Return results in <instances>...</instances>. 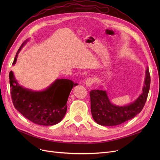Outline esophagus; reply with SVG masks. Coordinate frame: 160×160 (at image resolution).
<instances>
[{
  "mask_svg": "<svg viewBox=\"0 0 160 160\" xmlns=\"http://www.w3.org/2000/svg\"><path fill=\"white\" fill-rule=\"evenodd\" d=\"M93 80L92 78H88L86 80V85L88 87H90L92 84H93Z\"/></svg>",
  "mask_w": 160,
  "mask_h": 160,
  "instance_id": "esophagus-1",
  "label": "esophagus"
}]
</instances>
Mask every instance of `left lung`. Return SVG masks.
I'll list each match as a JSON object with an SVG mask.
<instances>
[{
  "label": "left lung",
  "instance_id": "1",
  "mask_svg": "<svg viewBox=\"0 0 160 160\" xmlns=\"http://www.w3.org/2000/svg\"><path fill=\"white\" fill-rule=\"evenodd\" d=\"M150 85L148 67L145 71V78L142 93L135 101L125 106L112 104L104 90L90 91L91 112L95 121L102 126H116L133 118L139 113L147 101Z\"/></svg>",
  "mask_w": 160,
  "mask_h": 160
}]
</instances>
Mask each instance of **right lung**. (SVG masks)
<instances>
[{
  "instance_id": "1",
  "label": "right lung",
  "mask_w": 160,
  "mask_h": 160,
  "mask_svg": "<svg viewBox=\"0 0 160 160\" xmlns=\"http://www.w3.org/2000/svg\"><path fill=\"white\" fill-rule=\"evenodd\" d=\"M27 39L17 52L13 65ZM11 96L14 107L32 122L43 126H51L60 122L67 112V102L71 91L78 83L69 79H56L43 91H33L21 86L13 72L9 74Z\"/></svg>"
}]
</instances>
